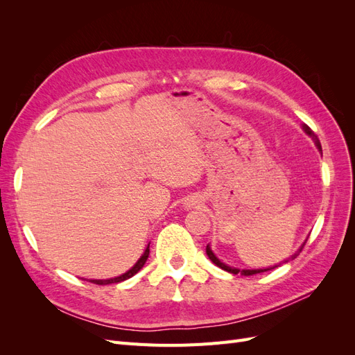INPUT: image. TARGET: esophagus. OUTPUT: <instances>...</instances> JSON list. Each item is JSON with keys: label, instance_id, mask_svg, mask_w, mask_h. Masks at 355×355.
<instances>
[{"label": "esophagus", "instance_id": "34e87169", "mask_svg": "<svg viewBox=\"0 0 355 355\" xmlns=\"http://www.w3.org/2000/svg\"><path fill=\"white\" fill-rule=\"evenodd\" d=\"M200 202H201L200 197H197V196H192V197H188V198L185 200V206H187L188 209H192V207L198 206Z\"/></svg>", "mask_w": 355, "mask_h": 355}]
</instances>
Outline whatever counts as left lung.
Segmentation results:
<instances>
[{
  "mask_svg": "<svg viewBox=\"0 0 355 355\" xmlns=\"http://www.w3.org/2000/svg\"><path fill=\"white\" fill-rule=\"evenodd\" d=\"M302 128H304V132L311 137V139H313V141H314V144H315V146L320 149V151H321V145H320V141H318V137L314 135V132L313 130H311V128L306 125V124H302ZM305 243H306V240L304 241V244L302 245H300L299 247V250L296 252V253H293L292 256H290L288 257V259H286V261H283V263H287L288 261H293L295 259V257L300 253V252H302V249H304V245H305ZM206 253H207V256H209V259L214 263V265H216V266H219V268H222V270L223 271H227V272H230V274H234V275H237V274H240V275H254V274H259V272H265V271H270V270H274V268H277V266H280L282 265V262L280 263H278V265H274V266H270V268H259V270H240V268H234V266H230V265H227V263H223L220 259H219V257L216 256V254H214L213 252H211V249H210V244H207V247H206Z\"/></svg>",
  "mask_w": 355,
  "mask_h": 355,
  "instance_id": "obj_1",
  "label": "left lung"
}]
</instances>
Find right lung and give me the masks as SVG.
I'll return each instance as SVG.
<instances>
[{
	"label": "right lung",
	"mask_w": 355,
	"mask_h": 355,
	"mask_svg": "<svg viewBox=\"0 0 355 355\" xmlns=\"http://www.w3.org/2000/svg\"><path fill=\"white\" fill-rule=\"evenodd\" d=\"M148 256H149V244L146 245V249H145L144 254H142L141 257H139L137 262H136L127 272H124V274H121V275H118V277H114V278H108V280H90V283L99 284V286H105V284H112V283H120V282L128 280V278H132L135 274H137L139 271L142 270L145 262H146V259H148Z\"/></svg>",
	"instance_id": "add662e5"
}]
</instances>
